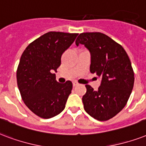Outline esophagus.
Instances as JSON below:
<instances>
[{"label": "esophagus", "mask_w": 146, "mask_h": 146, "mask_svg": "<svg viewBox=\"0 0 146 146\" xmlns=\"http://www.w3.org/2000/svg\"><path fill=\"white\" fill-rule=\"evenodd\" d=\"M78 84L77 83L76 81H74V82H73V86H74H74H77Z\"/></svg>", "instance_id": "esophagus-1"}]
</instances>
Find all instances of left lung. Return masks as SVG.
Wrapping results in <instances>:
<instances>
[{
  "label": "left lung",
  "instance_id": "obj_1",
  "mask_svg": "<svg viewBox=\"0 0 146 146\" xmlns=\"http://www.w3.org/2000/svg\"><path fill=\"white\" fill-rule=\"evenodd\" d=\"M91 52L90 72L101 79L98 91L86 84L82 98L85 111L94 119L106 121L126 106L134 84V72L123 46L101 33H83L75 41Z\"/></svg>",
  "mask_w": 146,
  "mask_h": 146
}]
</instances>
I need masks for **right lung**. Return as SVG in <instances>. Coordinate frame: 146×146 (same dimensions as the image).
Masks as SVG:
<instances>
[{
  "instance_id": "add662e5",
  "label": "right lung",
  "mask_w": 146,
  "mask_h": 146,
  "mask_svg": "<svg viewBox=\"0 0 146 146\" xmlns=\"http://www.w3.org/2000/svg\"><path fill=\"white\" fill-rule=\"evenodd\" d=\"M78 35L48 32L32 42L21 55L17 70L18 88L26 106L41 118H52L65 109L72 83H58L53 72Z\"/></svg>"
}]
</instances>
